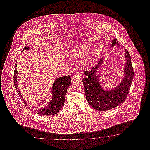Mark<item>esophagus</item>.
<instances>
[{
  "mask_svg": "<svg viewBox=\"0 0 150 150\" xmlns=\"http://www.w3.org/2000/svg\"><path fill=\"white\" fill-rule=\"evenodd\" d=\"M81 74H80L79 73L77 72V73H76V74H74V76H73V78H72V79H73L74 81L79 80H80V79H81Z\"/></svg>",
  "mask_w": 150,
  "mask_h": 150,
  "instance_id": "esophagus-1",
  "label": "esophagus"
}]
</instances>
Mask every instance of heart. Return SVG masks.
<instances>
[{
  "label": "heart",
  "instance_id": "b5f03b06",
  "mask_svg": "<svg viewBox=\"0 0 150 150\" xmlns=\"http://www.w3.org/2000/svg\"><path fill=\"white\" fill-rule=\"evenodd\" d=\"M87 47L86 45H84L82 47H75L71 49L68 53V57L72 60L76 59L81 54L83 50L87 48Z\"/></svg>",
  "mask_w": 150,
  "mask_h": 150
}]
</instances>
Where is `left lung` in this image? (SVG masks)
Masks as SVG:
<instances>
[{
    "label": "left lung",
    "mask_w": 150,
    "mask_h": 150,
    "mask_svg": "<svg viewBox=\"0 0 150 150\" xmlns=\"http://www.w3.org/2000/svg\"><path fill=\"white\" fill-rule=\"evenodd\" d=\"M118 45L116 38L112 41L111 47ZM118 46H120L118 45ZM125 64L123 72L124 77L121 83L114 88L107 90L104 89L99 80L98 71L103 63L102 58L98 64L93 67L90 71H85L86 78L83 81L86 98L89 105L98 111L109 110L116 107L125 101L129 92L131 83L134 78V70L131 64V56L125 48Z\"/></svg>",
    "instance_id": "obj_1"
}]
</instances>
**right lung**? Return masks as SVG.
Here are the masks:
<instances>
[{"mask_svg":"<svg viewBox=\"0 0 150 150\" xmlns=\"http://www.w3.org/2000/svg\"><path fill=\"white\" fill-rule=\"evenodd\" d=\"M30 48L29 47H26L23 49L22 51L24 50H29ZM17 62L15 64V70L14 74V86L16 87L17 92L18 93L20 98L23 101V103L27 108H29L28 104L25 102V100L21 96L18 85L17 83V76L18 74V72L17 71ZM71 84V80L70 76H61L57 78L55 80L54 83L52 84L51 88V94L52 98L49 103H48V105L45 108H43L41 109H40L38 111L36 112L37 114L39 115H45V116H50L54 115L59 112L61 108H63L65 100V94L67 92L68 87Z\"/></svg>","mask_w":150,"mask_h":150,"instance_id":"add662e5","label":"right lung"}]
</instances>
